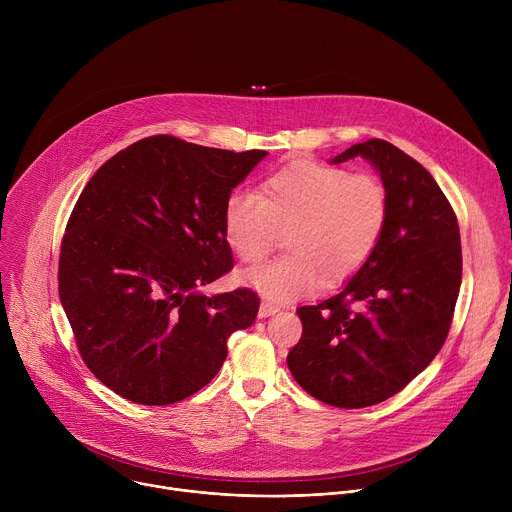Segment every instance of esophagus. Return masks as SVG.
I'll return each mask as SVG.
<instances>
[{
	"instance_id": "1",
	"label": "esophagus",
	"mask_w": 512,
	"mask_h": 512,
	"mask_svg": "<svg viewBox=\"0 0 512 512\" xmlns=\"http://www.w3.org/2000/svg\"><path fill=\"white\" fill-rule=\"evenodd\" d=\"M279 312V306L277 304H271V302H261L259 306V316L261 318H267V316H273Z\"/></svg>"
}]
</instances>
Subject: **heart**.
<instances>
[{
	"mask_svg": "<svg viewBox=\"0 0 512 512\" xmlns=\"http://www.w3.org/2000/svg\"><path fill=\"white\" fill-rule=\"evenodd\" d=\"M389 216L383 182L369 172L298 160L271 174L259 190L231 194L223 210L225 239L245 263L263 261L287 231V255L251 269L245 281L269 300L314 294L342 283L375 253Z\"/></svg>",
	"mask_w": 512,
	"mask_h": 512,
	"instance_id": "1",
	"label": "heart"
}]
</instances>
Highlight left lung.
Masks as SVG:
<instances>
[{
	"mask_svg": "<svg viewBox=\"0 0 512 512\" xmlns=\"http://www.w3.org/2000/svg\"><path fill=\"white\" fill-rule=\"evenodd\" d=\"M367 158L389 198L385 233L340 294L298 308L302 338L287 354L300 387L334 407L377 405L442 350L462 283L458 218L431 174L385 139L332 164Z\"/></svg>",
	"mask_w": 512,
	"mask_h": 512,
	"instance_id": "obj_1",
	"label": "left lung"
}]
</instances>
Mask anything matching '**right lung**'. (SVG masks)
<instances>
[{
	"label": "right lung",
	"mask_w": 512,
	"mask_h": 512,
	"mask_svg": "<svg viewBox=\"0 0 512 512\" xmlns=\"http://www.w3.org/2000/svg\"><path fill=\"white\" fill-rule=\"evenodd\" d=\"M263 150L143 137L107 160L70 212L58 296L91 373L141 405H172L221 371L227 340L249 328V287L204 296L233 269L223 210Z\"/></svg>",
	"instance_id": "1"
}]
</instances>
